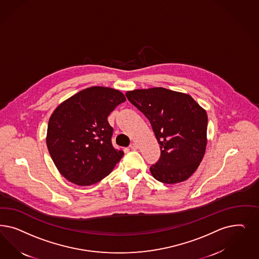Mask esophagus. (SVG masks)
Returning a JSON list of instances; mask_svg holds the SVG:
<instances>
[{
  "mask_svg": "<svg viewBox=\"0 0 259 259\" xmlns=\"http://www.w3.org/2000/svg\"><path fill=\"white\" fill-rule=\"evenodd\" d=\"M130 148H131L132 150H137V149H138V146H137V144L133 143V144L130 146Z\"/></svg>",
  "mask_w": 259,
  "mask_h": 259,
  "instance_id": "1",
  "label": "esophagus"
}]
</instances>
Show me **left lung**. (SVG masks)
Masks as SVG:
<instances>
[{"instance_id":"left-lung-1","label":"left lung","mask_w":259,"mask_h":259,"mask_svg":"<svg viewBox=\"0 0 259 259\" xmlns=\"http://www.w3.org/2000/svg\"><path fill=\"white\" fill-rule=\"evenodd\" d=\"M125 96L148 118L160 145V158L150 168L152 176L165 184L187 180L205 154V109L190 95L164 88L135 90Z\"/></svg>"}]
</instances>
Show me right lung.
Returning a JSON list of instances; mask_svg holds the SVG:
<instances>
[{
  "mask_svg": "<svg viewBox=\"0 0 259 259\" xmlns=\"http://www.w3.org/2000/svg\"><path fill=\"white\" fill-rule=\"evenodd\" d=\"M122 92L92 87L59 105L48 125L47 146L60 174L71 183L91 186L109 176L124 155L111 143L108 116L125 102Z\"/></svg>",
  "mask_w": 259,
  "mask_h": 259,
  "instance_id": "obj_1",
  "label": "right lung"
}]
</instances>
